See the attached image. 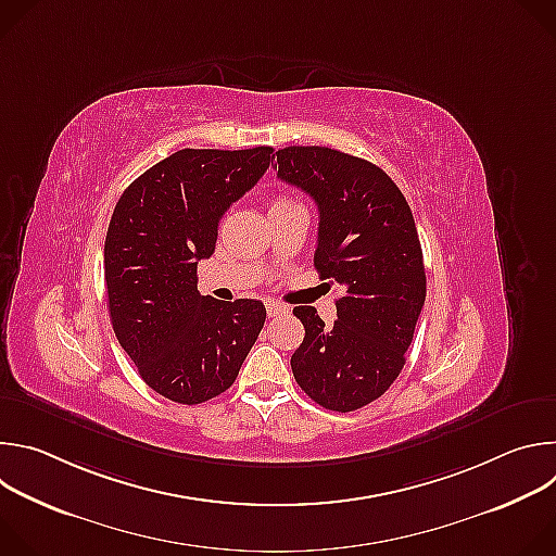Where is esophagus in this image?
Returning <instances> with one entry per match:
<instances>
[{
	"instance_id": "1",
	"label": "esophagus",
	"mask_w": 556,
	"mask_h": 556,
	"mask_svg": "<svg viewBox=\"0 0 556 556\" xmlns=\"http://www.w3.org/2000/svg\"><path fill=\"white\" fill-rule=\"evenodd\" d=\"M268 316L273 319V316H279V314H286L288 312V307H283V305H279V303H268Z\"/></svg>"
}]
</instances>
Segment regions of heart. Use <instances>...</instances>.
Segmentation results:
<instances>
[{
    "label": "heart",
    "instance_id": "b5f03b06",
    "mask_svg": "<svg viewBox=\"0 0 556 556\" xmlns=\"http://www.w3.org/2000/svg\"><path fill=\"white\" fill-rule=\"evenodd\" d=\"M283 204H294V202L288 200V198H277V200L273 202V206H283Z\"/></svg>",
    "mask_w": 556,
    "mask_h": 556
}]
</instances>
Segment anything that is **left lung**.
Instances as JSON below:
<instances>
[{
  "instance_id": "obj_1",
  "label": "left lung",
  "mask_w": 556,
  "mask_h": 556,
  "mask_svg": "<svg viewBox=\"0 0 556 556\" xmlns=\"http://www.w3.org/2000/svg\"><path fill=\"white\" fill-rule=\"evenodd\" d=\"M275 169L319 206L314 268L345 290L334 326L309 305L292 309L305 328L292 374L316 405L348 414L405 367L427 296L416 222L401 189L363 157L294 144L277 151Z\"/></svg>"
}]
</instances>
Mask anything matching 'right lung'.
I'll list each match as a JSON object with an SVG mask.
<instances>
[{
  "label": "right lung",
  "mask_w": 556,
  "mask_h": 556,
  "mask_svg": "<svg viewBox=\"0 0 556 556\" xmlns=\"http://www.w3.org/2000/svg\"><path fill=\"white\" fill-rule=\"evenodd\" d=\"M273 147L180 149L136 178L105 237V290L121 348L165 399L200 405L226 391L255 345L266 307L198 290L217 228L270 165Z\"/></svg>",
  "instance_id": "right-lung-1"
}]
</instances>
